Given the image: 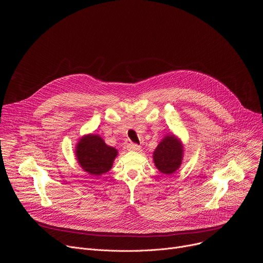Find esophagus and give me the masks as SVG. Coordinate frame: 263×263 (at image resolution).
<instances>
[{"label":"esophagus","mask_w":263,"mask_h":263,"mask_svg":"<svg viewBox=\"0 0 263 263\" xmlns=\"http://www.w3.org/2000/svg\"><path fill=\"white\" fill-rule=\"evenodd\" d=\"M127 148L129 149V151L138 152V151H140L141 146H140V145H138V144H136V143H129V144H128V146H127Z\"/></svg>","instance_id":"34e87169"}]
</instances>
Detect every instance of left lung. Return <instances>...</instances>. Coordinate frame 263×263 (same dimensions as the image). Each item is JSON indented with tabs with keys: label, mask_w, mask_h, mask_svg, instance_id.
Here are the masks:
<instances>
[{
	"label": "left lung",
	"mask_w": 263,
	"mask_h": 263,
	"mask_svg": "<svg viewBox=\"0 0 263 263\" xmlns=\"http://www.w3.org/2000/svg\"><path fill=\"white\" fill-rule=\"evenodd\" d=\"M183 144L174 134L166 135L157 145L153 153L156 167L165 175L174 174L183 159Z\"/></svg>",
	"instance_id": "8db88e82"
}]
</instances>
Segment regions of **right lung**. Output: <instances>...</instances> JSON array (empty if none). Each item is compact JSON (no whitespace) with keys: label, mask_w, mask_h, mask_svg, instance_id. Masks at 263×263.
Masks as SVG:
<instances>
[{"label":"right lung","mask_w":263,"mask_h":263,"mask_svg":"<svg viewBox=\"0 0 263 263\" xmlns=\"http://www.w3.org/2000/svg\"><path fill=\"white\" fill-rule=\"evenodd\" d=\"M118 149L107 145L100 135L88 134L80 138L76 157L80 166L92 176H101L112 167Z\"/></svg>","instance_id":"1"}]
</instances>
